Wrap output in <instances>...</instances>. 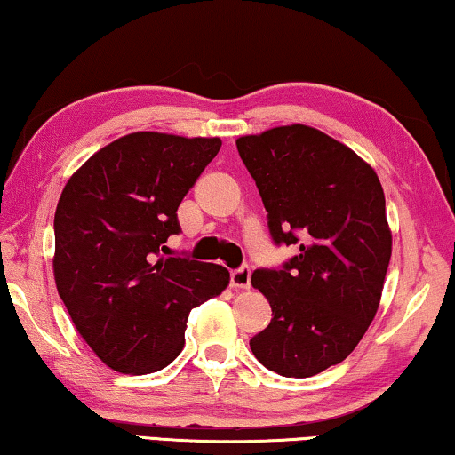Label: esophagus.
<instances>
[{
	"label": "esophagus",
	"mask_w": 455,
	"mask_h": 455,
	"mask_svg": "<svg viewBox=\"0 0 455 455\" xmlns=\"http://www.w3.org/2000/svg\"><path fill=\"white\" fill-rule=\"evenodd\" d=\"M250 267H240L237 270H232V275H229V284L234 286V289H250Z\"/></svg>",
	"instance_id": "1"
}]
</instances>
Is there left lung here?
<instances>
[{"label":"left lung","instance_id":"8db88e82","mask_svg":"<svg viewBox=\"0 0 455 455\" xmlns=\"http://www.w3.org/2000/svg\"><path fill=\"white\" fill-rule=\"evenodd\" d=\"M256 180L276 246H297L283 268H258L268 327L250 339L262 366L309 379L344 362L379 311L393 235L372 166L303 124L235 140Z\"/></svg>","mask_w":455,"mask_h":455}]
</instances>
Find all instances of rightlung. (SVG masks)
Masks as SVG:
<instances>
[{"label": "right lung", "mask_w": 455, "mask_h": 455, "mask_svg": "<svg viewBox=\"0 0 455 455\" xmlns=\"http://www.w3.org/2000/svg\"><path fill=\"white\" fill-rule=\"evenodd\" d=\"M220 138L134 132L95 152L54 213V281L76 331L122 374L158 372L185 346L188 313L221 295L229 272L166 254L177 209Z\"/></svg>", "instance_id": "1"}]
</instances>
